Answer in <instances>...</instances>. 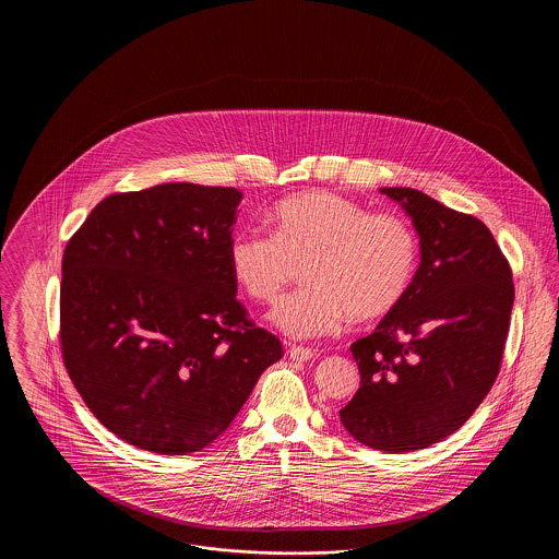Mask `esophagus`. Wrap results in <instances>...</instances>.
Instances as JSON below:
<instances>
[{"label":"esophagus","mask_w":559,"mask_h":559,"mask_svg":"<svg viewBox=\"0 0 559 559\" xmlns=\"http://www.w3.org/2000/svg\"><path fill=\"white\" fill-rule=\"evenodd\" d=\"M289 356L292 360H299V362H306V360H312L317 356V352L312 347L293 346L289 349Z\"/></svg>","instance_id":"esophagus-1"}]
</instances>
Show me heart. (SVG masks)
Wrapping results in <instances>:
<instances>
[{"label": "heart", "instance_id": "heart-1", "mask_svg": "<svg viewBox=\"0 0 559 559\" xmlns=\"http://www.w3.org/2000/svg\"><path fill=\"white\" fill-rule=\"evenodd\" d=\"M272 235L240 230L228 242V266L242 292L274 304L304 267V289L289 295L272 322L292 337H322L347 319L371 322L390 314L408 292L419 242L406 219L369 213L331 190L281 201L270 213Z\"/></svg>", "mask_w": 559, "mask_h": 559}]
</instances>
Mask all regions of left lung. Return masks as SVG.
<instances>
[{"label":"left lung","instance_id":"obj_1","mask_svg":"<svg viewBox=\"0 0 559 559\" xmlns=\"http://www.w3.org/2000/svg\"><path fill=\"white\" fill-rule=\"evenodd\" d=\"M413 219L421 264L399 306L349 349L360 388L340 411L360 444L427 449L463 426L503 360L513 274L492 233L415 188H381Z\"/></svg>","mask_w":559,"mask_h":559}]
</instances>
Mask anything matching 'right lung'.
<instances>
[{
  "mask_svg": "<svg viewBox=\"0 0 559 559\" xmlns=\"http://www.w3.org/2000/svg\"><path fill=\"white\" fill-rule=\"evenodd\" d=\"M240 199L188 182L117 192L64 247V367L96 419L142 451L210 447L283 356L237 299Z\"/></svg>",
  "mask_w": 559,
  "mask_h": 559,
  "instance_id": "right-lung-1",
  "label": "right lung"
}]
</instances>
